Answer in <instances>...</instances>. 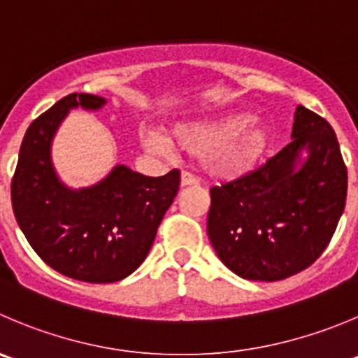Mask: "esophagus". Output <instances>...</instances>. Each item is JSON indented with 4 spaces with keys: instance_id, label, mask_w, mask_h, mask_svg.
I'll return each mask as SVG.
<instances>
[{
    "instance_id": "obj_1",
    "label": "esophagus",
    "mask_w": 358,
    "mask_h": 358,
    "mask_svg": "<svg viewBox=\"0 0 358 358\" xmlns=\"http://www.w3.org/2000/svg\"><path fill=\"white\" fill-rule=\"evenodd\" d=\"M196 185H199V180H197L194 175H190V173L183 171L182 176H180V187H196Z\"/></svg>"
}]
</instances>
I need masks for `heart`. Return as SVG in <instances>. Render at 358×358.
I'll use <instances>...</instances> for the list:
<instances>
[{"label": "heart", "mask_w": 358, "mask_h": 358, "mask_svg": "<svg viewBox=\"0 0 358 358\" xmlns=\"http://www.w3.org/2000/svg\"><path fill=\"white\" fill-rule=\"evenodd\" d=\"M271 124L252 119L250 113L236 112L217 117L183 120L166 134L145 131L141 143L159 154L183 152L201 157V166L210 178L231 183L252 175L271 147Z\"/></svg>", "instance_id": "heart-1"}]
</instances>
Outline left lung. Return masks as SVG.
<instances>
[{
	"label": "left lung",
	"instance_id": "obj_1",
	"mask_svg": "<svg viewBox=\"0 0 358 358\" xmlns=\"http://www.w3.org/2000/svg\"><path fill=\"white\" fill-rule=\"evenodd\" d=\"M346 189L334 129L299 105L285 148L246 178L210 190L208 238L241 278H289L329 245L345 211Z\"/></svg>",
	"mask_w": 358,
	"mask_h": 358
}]
</instances>
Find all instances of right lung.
<instances>
[{
    "label": "right lung",
    "mask_w": 358,
    "mask_h": 358,
    "mask_svg": "<svg viewBox=\"0 0 358 358\" xmlns=\"http://www.w3.org/2000/svg\"><path fill=\"white\" fill-rule=\"evenodd\" d=\"M106 99L69 94L26 131L12 180L17 224L45 264L68 278L113 283L147 259L180 185V171L145 176L117 164L98 183L71 189L52 162V141L69 110L98 112Z\"/></svg>",
    "instance_id": "obj_1"
}]
</instances>
